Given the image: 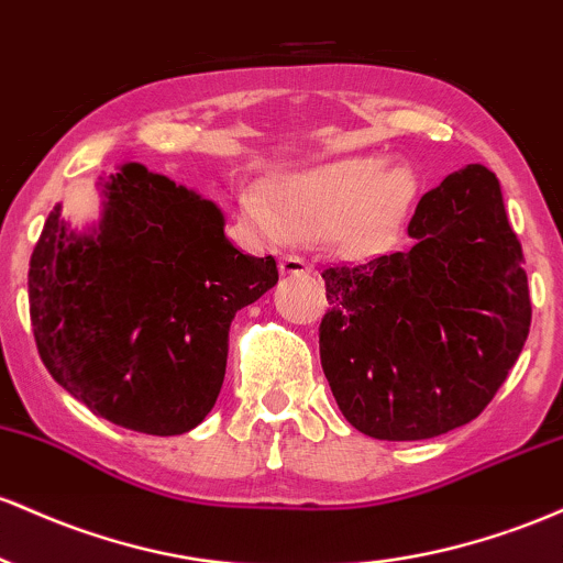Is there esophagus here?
I'll use <instances>...</instances> for the list:
<instances>
[{"instance_id":"34e87169","label":"esophagus","mask_w":563,"mask_h":563,"mask_svg":"<svg viewBox=\"0 0 563 563\" xmlns=\"http://www.w3.org/2000/svg\"><path fill=\"white\" fill-rule=\"evenodd\" d=\"M282 274H284V276L311 274V263L302 261L300 255H284V257H282Z\"/></svg>"}]
</instances>
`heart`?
<instances>
[{
	"instance_id": "heart-1",
	"label": "heart",
	"mask_w": 563,
	"mask_h": 563,
	"mask_svg": "<svg viewBox=\"0 0 563 563\" xmlns=\"http://www.w3.org/2000/svg\"><path fill=\"white\" fill-rule=\"evenodd\" d=\"M415 197V175L383 156H345L300 169L276 183V210L257 194L239 199L252 231L279 239H321L343 231L351 250H369L394 229Z\"/></svg>"
}]
</instances>
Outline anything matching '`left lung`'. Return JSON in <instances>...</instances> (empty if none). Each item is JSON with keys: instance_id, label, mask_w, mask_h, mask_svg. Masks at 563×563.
<instances>
[{"instance_id": "left-lung-1", "label": "left lung", "mask_w": 563, "mask_h": 563, "mask_svg": "<svg viewBox=\"0 0 563 563\" xmlns=\"http://www.w3.org/2000/svg\"><path fill=\"white\" fill-rule=\"evenodd\" d=\"M401 252L321 271L319 353L340 412L380 441L465 426L527 343L532 302L500 183L482 164L418 201Z\"/></svg>"}]
</instances>
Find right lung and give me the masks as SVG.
<instances>
[{"label":"right lung","instance_id":"1","mask_svg":"<svg viewBox=\"0 0 563 563\" xmlns=\"http://www.w3.org/2000/svg\"><path fill=\"white\" fill-rule=\"evenodd\" d=\"M98 188L103 212L87 231L60 205L44 220L29 268L36 349L98 418L186 433L223 388L233 316L279 268L233 247L214 201L143 164H122Z\"/></svg>","mask_w":563,"mask_h":563}]
</instances>
